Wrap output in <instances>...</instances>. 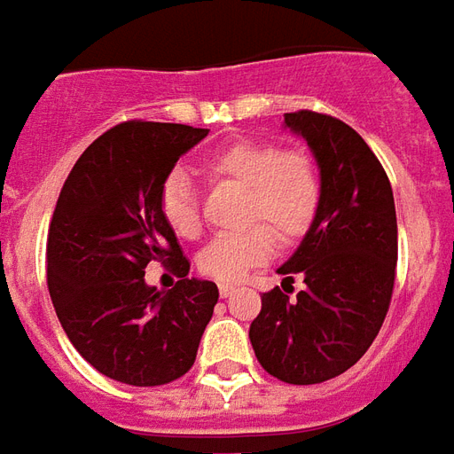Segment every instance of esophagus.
<instances>
[{
  "instance_id": "esophagus-1",
  "label": "esophagus",
  "mask_w": 454,
  "mask_h": 454,
  "mask_svg": "<svg viewBox=\"0 0 454 454\" xmlns=\"http://www.w3.org/2000/svg\"><path fill=\"white\" fill-rule=\"evenodd\" d=\"M234 293H237V286H230V283H220V295L231 297Z\"/></svg>"
}]
</instances>
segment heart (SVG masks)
I'll list each match as a JSON object with an SVG mask.
<instances>
[{
	"mask_svg": "<svg viewBox=\"0 0 454 454\" xmlns=\"http://www.w3.org/2000/svg\"><path fill=\"white\" fill-rule=\"evenodd\" d=\"M198 168L210 181H227L244 188V223H270L283 239L302 234L317 210L319 178L307 152H278L270 142L239 140L215 150ZM161 213L178 237L193 239L200 234L198 193L186 174L176 171L164 181ZM270 228L251 224L249 230L215 237L200 251L198 266L215 280H241L249 268L273 256L276 237Z\"/></svg>",
	"mask_w": 454,
	"mask_h": 454,
	"instance_id": "b5f03b06",
	"label": "heart"
}]
</instances>
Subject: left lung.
I'll return each instance as SVG.
<instances>
[{
  "label": "left lung",
  "instance_id": "left-lung-1",
  "mask_svg": "<svg viewBox=\"0 0 454 454\" xmlns=\"http://www.w3.org/2000/svg\"><path fill=\"white\" fill-rule=\"evenodd\" d=\"M283 128L312 152L319 198L302 241L278 268L300 273L304 287L297 300L280 287L263 293L249 339L266 372L317 385L356 365L385 322L396 268L395 195L372 150L343 121L297 111Z\"/></svg>",
  "mask_w": 454,
  "mask_h": 454
}]
</instances>
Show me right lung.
<instances>
[{
    "label": "right lung",
    "mask_w": 454,
    "mask_h": 454,
    "mask_svg": "<svg viewBox=\"0 0 454 454\" xmlns=\"http://www.w3.org/2000/svg\"><path fill=\"white\" fill-rule=\"evenodd\" d=\"M205 128L130 121L89 145L59 191L48 231V290L62 329L101 375L157 387L186 375L217 304V286L188 278L161 186ZM150 260L172 261L171 291L147 286Z\"/></svg>",
    "instance_id": "obj_1"
}]
</instances>
